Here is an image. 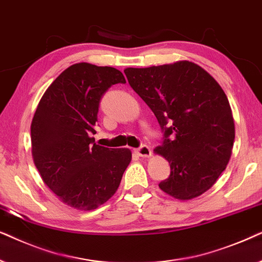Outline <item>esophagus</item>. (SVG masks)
Masks as SVG:
<instances>
[{
	"label": "esophagus",
	"instance_id": "1",
	"mask_svg": "<svg viewBox=\"0 0 262 262\" xmlns=\"http://www.w3.org/2000/svg\"><path fill=\"white\" fill-rule=\"evenodd\" d=\"M135 153H137L138 156L144 157V158H147V157H149V156L152 155V151H151V148H149L147 145H142L139 148L135 149Z\"/></svg>",
	"mask_w": 262,
	"mask_h": 262
}]
</instances>
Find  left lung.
I'll return each mask as SVG.
<instances>
[{
    "instance_id": "obj_1",
    "label": "left lung",
    "mask_w": 262,
    "mask_h": 262,
    "mask_svg": "<svg viewBox=\"0 0 262 262\" xmlns=\"http://www.w3.org/2000/svg\"><path fill=\"white\" fill-rule=\"evenodd\" d=\"M124 74L164 132L155 152L171 171L160 189L179 200L210 189L228 165L235 140L232 111L221 85L189 61L125 68Z\"/></svg>"
}]
</instances>
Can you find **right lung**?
<instances>
[{"label":"right lung","mask_w":262,"mask_h":262,"mask_svg":"<svg viewBox=\"0 0 262 262\" xmlns=\"http://www.w3.org/2000/svg\"><path fill=\"white\" fill-rule=\"evenodd\" d=\"M124 83L113 67L75 63L48 87L31 124L34 165L44 183L76 210H95L116 193L132 160L128 148L95 144L99 103L107 89Z\"/></svg>","instance_id":"obj_1"}]
</instances>
